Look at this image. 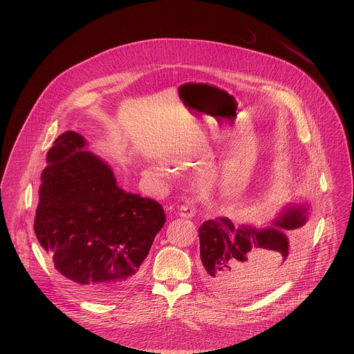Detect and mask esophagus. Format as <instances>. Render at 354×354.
I'll use <instances>...</instances> for the list:
<instances>
[{
    "label": "esophagus",
    "mask_w": 354,
    "mask_h": 354,
    "mask_svg": "<svg viewBox=\"0 0 354 354\" xmlns=\"http://www.w3.org/2000/svg\"><path fill=\"white\" fill-rule=\"evenodd\" d=\"M179 215L182 216V218H185V219H189V218H192L194 215H195V208L192 207V205H189V204H183V205H180L179 208Z\"/></svg>",
    "instance_id": "esophagus-1"
}]
</instances>
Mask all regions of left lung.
I'll return each mask as SVG.
<instances>
[{
    "instance_id": "8db88e82",
    "label": "left lung",
    "mask_w": 354,
    "mask_h": 354,
    "mask_svg": "<svg viewBox=\"0 0 354 354\" xmlns=\"http://www.w3.org/2000/svg\"><path fill=\"white\" fill-rule=\"evenodd\" d=\"M308 203L288 204L270 227L235 225L228 218L207 220L199 227L203 281L221 297H251L283 273L290 254L286 231L303 227Z\"/></svg>"
}]
</instances>
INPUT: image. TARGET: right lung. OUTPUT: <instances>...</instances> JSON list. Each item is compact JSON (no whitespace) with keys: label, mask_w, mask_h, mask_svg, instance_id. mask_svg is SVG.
<instances>
[{"label":"right lung","mask_w":354,"mask_h":354,"mask_svg":"<svg viewBox=\"0 0 354 354\" xmlns=\"http://www.w3.org/2000/svg\"><path fill=\"white\" fill-rule=\"evenodd\" d=\"M75 131L59 135L42 171L34 232L54 268L80 296H123L166 221L163 207L126 192L111 167Z\"/></svg>","instance_id":"add662e5"}]
</instances>
